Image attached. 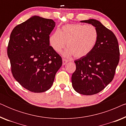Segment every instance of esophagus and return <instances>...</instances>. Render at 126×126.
I'll use <instances>...</instances> for the list:
<instances>
[{
    "label": "esophagus",
    "mask_w": 126,
    "mask_h": 126,
    "mask_svg": "<svg viewBox=\"0 0 126 126\" xmlns=\"http://www.w3.org/2000/svg\"><path fill=\"white\" fill-rule=\"evenodd\" d=\"M68 60L65 59V58H63V65L66 64V63H68Z\"/></svg>",
    "instance_id": "1"
}]
</instances>
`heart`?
Listing matches in <instances>:
<instances>
[{
	"label": "heart",
	"mask_w": 126,
	"mask_h": 126,
	"mask_svg": "<svg viewBox=\"0 0 126 126\" xmlns=\"http://www.w3.org/2000/svg\"><path fill=\"white\" fill-rule=\"evenodd\" d=\"M98 39L99 32L94 26L68 24L50 36L49 44L57 52L61 51L66 44L68 48L63 52V56L69 57L74 55L75 58H80L94 50Z\"/></svg>",
	"instance_id": "b5f03b06"
}]
</instances>
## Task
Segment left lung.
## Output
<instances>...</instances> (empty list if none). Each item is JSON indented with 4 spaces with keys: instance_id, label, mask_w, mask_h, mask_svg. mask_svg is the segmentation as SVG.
<instances>
[{
    "instance_id": "obj_1",
    "label": "left lung",
    "mask_w": 126,
    "mask_h": 126,
    "mask_svg": "<svg viewBox=\"0 0 126 126\" xmlns=\"http://www.w3.org/2000/svg\"><path fill=\"white\" fill-rule=\"evenodd\" d=\"M81 22L95 26L99 39L89 54L75 61L76 69L72 76V83L79 94L92 95L104 89L113 80L119 61V48L115 34L99 20L91 19Z\"/></svg>"
}]
</instances>
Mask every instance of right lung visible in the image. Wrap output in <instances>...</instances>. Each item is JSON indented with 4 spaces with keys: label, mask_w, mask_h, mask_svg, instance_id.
Listing matches in <instances>:
<instances>
[{
    "label": "right lung",
    "mask_w": 126,
    "mask_h": 126,
    "mask_svg": "<svg viewBox=\"0 0 126 126\" xmlns=\"http://www.w3.org/2000/svg\"><path fill=\"white\" fill-rule=\"evenodd\" d=\"M56 23L52 19L32 16L12 31L7 55L14 79L34 93L50 88L63 64L60 55L50 46L49 35Z\"/></svg>",
    "instance_id": "1"
}]
</instances>
